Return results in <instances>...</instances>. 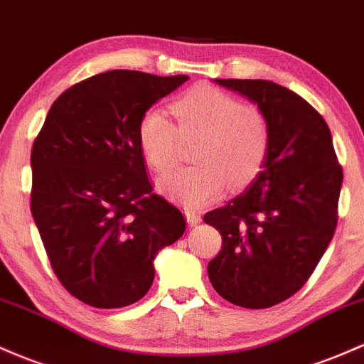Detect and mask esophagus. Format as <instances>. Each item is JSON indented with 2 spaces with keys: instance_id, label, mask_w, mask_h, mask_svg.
I'll return each instance as SVG.
<instances>
[{
  "instance_id": "obj_1",
  "label": "esophagus",
  "mask_w": 364,
  "mask_h": 364,
  "mask_svg": "<svg viewBox=\"0 0 364 364\" xmlns=\"http://www.w3.org/2000/svg\"><path fill=\"white\" fill-rule=\"evenodd\" d=\"M185 218H186V223H188L190 226L198 225V223L202 221V215L198 213H195V210H190V209L185 210Z\"/></svg>"
}]
</instances>
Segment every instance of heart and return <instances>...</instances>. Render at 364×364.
Here are the masks:
<instances>
[{"label": "heart", "instance_id": "heart-1", "mask_svg": "<svg viewBox=\"0 0 364 364\" xmlns=\"http://www.w3.org/2000/svg\"><path fill=\"white\" fill-rule=\"evenodd\" d=\"M178 126L159 109H150L138 124V145L155 171L178 162L181 139L202 138L195 151L197 167L171 171L157 188L185 207H202L221 197L228 183L242 188L261 173L269 150L264 115L238 98L209 85H198L171 105Z\"/></svg>", "mask_w": 364, "mask_h": 364}]
</instances>
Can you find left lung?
<instances>
[{
  "label": "left lung",
  "instance_id": "8db88e82",
  "mask_svg": "<svg viewBox=\"0 0 364 364\" xmlns=\"http://www.w3.org/2000/svg\"><path fill=\"white\" fill-rule=\"evenodd\" d=\"M214 81L257 105L269 150L249 188L203 215L223 237L207 273L228 302L264 309L292 297L325 254L342 169L325 119L297 93L264 79Z\"/></svg>",
  "mask_w": 364,
  "mask_h": 364
}]
</instances>
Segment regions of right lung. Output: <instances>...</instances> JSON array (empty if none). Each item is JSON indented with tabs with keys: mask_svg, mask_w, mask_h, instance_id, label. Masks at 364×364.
I'll list each match as a JSON object with an SVG mask.
<instances>
[{
	"mask_svg": "<svg viewBox=\"0 0 364 364\" xmlns=\"http://www.w3.org/2000/svg\"><path fill=\"white\" fill-rule=\"evenodd\" d=\"M188 75L109 70L55 100L31 154V210L62 285L100 309L134 304L154 261L185 233L181 210L151 191L138 124Z\"/></svg>",
	"mask_w": 364,
	"mask_h": 364,
	"instance_id": "add662e5",
	"label": "right lung"
}]
</instances>
